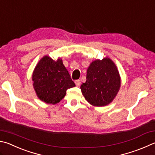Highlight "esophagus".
Segmentation results:
<instances>
[{
	"instance_id": "1",
	"label": "esophagus",
	"mask_w": 155,
	"mask_h": 155,
	"mask_svg": "<svg viewBox=\"0 0 155 155\" xmlns=\"http://www.w3.org/2000/svg\"><path fill=\"white\" fill-rule=\"evenodd\" d=\"M74 83L76 84V85H77V87H79L81 85V81H80V80H76L74 81Z\"/></svg>"
}]
</instances>
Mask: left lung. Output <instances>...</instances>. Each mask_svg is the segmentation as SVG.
<instances>
[{
    "instance_id": "8db88e82",
    "label": "left lung",
    "mask_w": 155,
    "mask_h": 155,
    "mask_svg": "<svg viewBox=\"0 0 155 155\" xmlns=\"http://www.w3.org/2000/svg\"><path fill=\"white\" fill-rule=\"evenodd\" d=\"M86 82L81 86L83 96L90 104L104 106L116 97L120 87V77L115 64L106 58L90 64Z\"/></svg>"
}]
</instances>
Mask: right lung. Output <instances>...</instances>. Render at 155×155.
<instances>
[{
	"mask_svg": "<svg viewBox=\"0 0 155 155\" xmlns=\"http://www.w3.org/2000/svg\"><path fill=\"white\" fill-rule=\"evenodd\" d=\"M33 87L36 95L47 104H55L63 99L66 90L75 86L62 60L57 61L47 55L38 61L32 74Z\"/></svg>",
	"mask_w": 155,
	"mask_h": 155,
	"instance_id": "right-lung-1",
	"label": "right lung"
}]
</instances>
